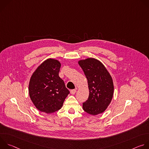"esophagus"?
<instances>
[{
	"mask_svg": "<svg viewBox=\"0 0 149 149\" xmlns=\"http://www.w3.org/2000/svg\"><path fill=\"white\" fill-rule=\"evenodd\" d=\"M76 91H77V90H76V89H74V90H71V94H72V95H74V94H75V93H76Z\"/></svg>",
	"mask_w": 149,
	"mask_h": 149,
	"instance_id": "obj_1",
	"label": "esophagus"
}]
</instances>
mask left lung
Listing matches in <instances>:
<instances>
[{
  "label": "left lung",
  "mask_w": 149,
  "mask_h": 149,
  "mask_svg": "<svg viewBox=\"0 0 149 149\" xmlns=\"http://www.w3.org/2000/svg\"><path fill=\"white\" fill-rule=\"evenodd\" d=\"M78 63L87 79L90 92L88 100L82 104L83 110L94 116L102 113L113 98L112 78L104 65L96 59L81 60Z\"/></svg>",
  "instance_id": "1"
}]
</instances>
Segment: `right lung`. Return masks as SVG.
I'll return each mask as SVG.
<instances>
[{
    "mask_svg": "<svg viewBox=\"0 0 149 149\" xmlns=\"http://www.w3.org/2000/svg\"><path fill=\"white\" fill-rule=\"evenodd\" d=\"M60 68L58 61L48 59L38 67L31 78L29 96L41 112L50 114L59 110L70 94L64 81L59 77Z\"/></svg>",
    "mask_w": 149,
    "mask_h": 149,
    "instance_id": "obj_1",
    "label": "right lung"
}]
</instances>
